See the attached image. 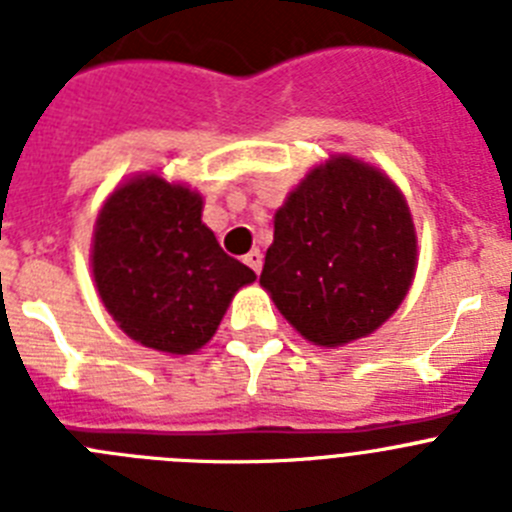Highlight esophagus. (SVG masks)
I'll return each mask as SVG.
<instances>
[{
    "label": "esophagus",
    "mask_w": 512,
    "mask_h": 512,
    "mask_svg": "<svg viewBox=\"0 0 512 512\" xmlns=\"http://www.w3.org/2000/svg\"><path fill=\"white\" fill-rule=\"evenodd\" d=\"M243 261H246L248 266H251L256 274H261V264H264V256H261L259 248H253V251H248L246 256H243Z\"/></svg>",
    "instance_id": "34e87169"
}]
</instances>
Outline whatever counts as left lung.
I'll return each instance as SVG.
<instances>
[{
	"label": "left lung",
	"mask_w": 512,
	"mask_h": 512,
	"mask_svg": "<svg viewBox=\"0 0 512 512\" xmlns=\"http://www.w3.org/2000/svg\"><path fill=\"white\" fill-rule=\"evenodd\" d=\"M415 264V225L395 182L359 158L333 156L274 215L261 287L300 336L336 348L390 318Z\"/></svg>",
	"instance_id": "1"
}]
</instances>
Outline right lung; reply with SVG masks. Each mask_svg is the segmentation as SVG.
<instances>
[{
  "label": "right lung",
  "instance_id": "add662e5",
  "mask_svg": "<svg viewBox=\"0 0 512 512\" xmlns=\"http://www.w3.org/2000/svg\"><path fill=\"white\" fill-rule=\"evenodd\" d=\"M94 284L115 323L140 346L194 354L215 336L230 300L256 279L202 223V197L158 174L107 197L92 241Z\"/></svg>",
  "mask_w": 512,
  "mask_h": 512
}]
</instances>
